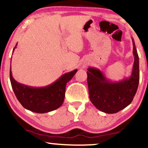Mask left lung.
Returning <instances> with one entry per match:
<instances>
[{
    "label": "left lung",
    "instance_id": "left-lung-1",
    "mask_svg": "<svg viewBox=\"0 0 148 148\" xmlns=\"http://www.w3.org/2000/svg\"><path fill=\"white\" fill-rule=\"evenodd\" d=\"M134 56L132 72L130 77L120 81H111L100 69L89 67L88 85L90 99L98 110L108 114H114L130 104L136 94L139 83V60L134 39Z\"/></svg>",
    "mask_w": 148,
    "mask_h": 148
}]
</instances>
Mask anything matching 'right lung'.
Returning a JSON list of instances; mask_svg holds the SVG:
<instances>
[{
    "mask_svg": "<svg viewBox=\"0 0 148 148\" xmlns=\"http://www.w3.org/2000/svg\"><path fill=\"white\" fill-rule=\"evenodd\" d=\"M16 46L17 43L13 52ZM77 71L76 69L65 73L47 86L34 88L18 83L12 76L10 69V81L14 94L23 108L36 113H47L62 106L67 83L72 79Z\"/></svg>",
    "mask_w": 148,
    "mask_h": 148,
    "instance_id": "1",
    "label": "right lung"
}]
</instances>
